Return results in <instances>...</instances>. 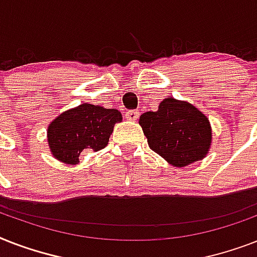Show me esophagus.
<instances>
[{"instance_id":"34e87169","label":"esophagus","mask_w":257,"mask_h":257,"mask_svg":"<svg viewBox=\"0 0 257 257\" xmlns=\"http://www.w3.org/2000/svg\"><path fill=\"white\" fill-rule=\"evenodd\" d=\"M140 116V112L139 110H128V112L125 113V117H126V120H131V121H135L139 118Z\"/></svg>"}]
</instances>
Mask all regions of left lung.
<instances>
[{"instance_id": "left-lung-1", "label": "left lung", "mask_w": 257, "mask_h": 257, "mask_svg": "<svg viewBox=\"0 0 257 257\" xmlns=\"http://www.w3.org/2000/svg\"><path fill=\"white\" fill-rule=\"evenodd\" d=\"M139 124L149 148L173 167L203 160L211 148L212 131L207 116L187 101L167 97L156 112H145Z\"/></svg>"}]
</instances>
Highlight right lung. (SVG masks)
I'll use <instances>...</instances> for the list:
<instances>
[{"label": "right lung", "instance_id": "add662e5", "mask_svg": "<svg viewBox=\"0 0 257 257\" xmlns=\"http://www.w3.org/2000/svg\"><path fill=\"white\" fill-rule=\"evenodd\" d=\"M122 116L117 109H105L88 102L56 117L48 126L50 152L57 160L76 165L84 151H100L108 145L116 122Z\"/></svg>", "mask_w": 257, "mask_h": 257}]
</instances>
